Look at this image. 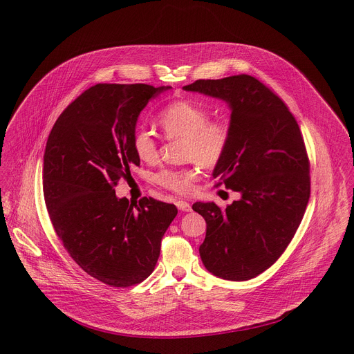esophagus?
Masks as SVG:
<instances>
[{
	"mask_svg": "<svg viewBox=\"0 0 354 354\" xmlns=\"http://www.w3.org/2000/svg\"><path fill=\"white\" fill-rule=\"evenodd\" d=\"M176 206H178V209L179 210H182V212H189L192 207H190V205L187 203V201H185V200H179V201H176Z\"/></svg>",
	"mask_w": 354,
	"mask_h": 354,
	"instance_id": "1",
	"label": "esophagus"
}]
</instances>
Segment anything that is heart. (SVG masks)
<instances>
[{
	"label": "heart",
	"mask_w": 354,
	"mask_h": 354,
	"mask_svg": "<svg viewBox=\"0 0 354 354\" xmlns=\"http://www.w3.org/2000/svg\"><path fill=\"white\" fill-rule=\"evenodd\" d=\"M158 122L168 138H183V158L193 164L214 167L227 154L232 134L230 123L225 119H210L209 109L194 100L171 102L161 111ZM131 145L141 161L154 162L158 158V142L153 131L136 130ZM196 178L194 167L168 168L157 175V182L171 192L185 194L193 189Z\"/></svg>",
	"instance_id": "heart-1"
}]
</instances>
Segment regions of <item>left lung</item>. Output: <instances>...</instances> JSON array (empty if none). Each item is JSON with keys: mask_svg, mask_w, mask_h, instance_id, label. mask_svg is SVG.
Here are the masks:
<instances>
[{"mask_svg": "<svg viewBox=\"0 0 354 354\" xmlns=\"http://www.w3.org/2000/svg\"><path fill=\"white\" fill-rule=\"evenodd\" d=\"M183 89L228 104L231 142L213 178L241 194L225 209L192 206L207 224L201 262L224 280L254 279L281 257L304 217L311 192L304 138L286 104L255 77L197 80Z\"/></svg>", "mask_w": 354, "mask_h": 354, "instance_id": "obj_1", "label": "left lung"}]
</instances>
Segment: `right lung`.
Returning a JSON list of instances; mask_svg holds the SVG:
<instances>
[{"label": "right lung", "mask_w": 354, "mask_h": 354, "mask_svg": "<svg viewBox=\"0 0 354 354\" xmlns=\"http://www.w3.org/2000/svg\"><path fill=\"white\" fill-rule=\"evenodd\" d=\"M171 86L96 84L56 120L43 157V192L56 234L75 263L112 287L153 273L175 205L119 198L115 186L140 165L131 138L140 112Z\"/></svg>", "instance_id": "add662e5"}]
</instances>
